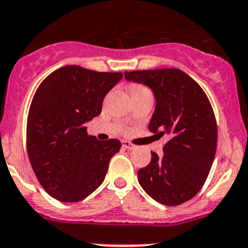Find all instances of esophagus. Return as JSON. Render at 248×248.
Listing matches in <instances>:
<instances>
[{
	"instance_id": "34e87169",
	"label": "esophagus",
	"mask_w": 248,
	"mask_h": 248,
	"mask_svg": "<svg viewBox=\"0 0 248 248\" xmlns=\"http://www.w3.org/2000/svg\"><path fill=\"white\" fill-rule=\"evenodd\" d=\"M123 146H124L126 149H135V144L130 143L129 141H123Z\"/></svg>"
}]
</instances>
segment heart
<instances>
[{
    "mask_svg": "<svg viewBox=\"0 0 248 248\" xmlns=\"http://www.w3.org/2000/svg\"><path fill=\"white\" fill-rule=\"evenodd\" d=\"M147 88L142 87V85H139V84H135L131 87V94L132 93H139V92H142V90H146Z\"/></svg>",
    "mask_w": 248,
    "mask_h": 248,
    "instance_id": "obj_1",
    "label": "heart"
}]
</instances>
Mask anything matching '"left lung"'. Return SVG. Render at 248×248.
Wrapping results in <instances>:
<instances>
[{
    "instance_id": "8db88e82",
    "label": "left lung",
    "mask_w": 248,
    "mask_h": 248,
    "mask_svg": "<svg viewBox=\"0 0 248 248\" xmlns=\"http://www.w3.org/2000/svg\"><path fill=\"white\" fill-rule=\"evenodd\" d=\"M126 80L148 85L155 96V111L148 130L169 136L160 156L137 178L155 202L176 206L188 202L204 186L217 148V123L206 94L192 77L178 68L131 71Z\"/></svg>"
}]
</instances>
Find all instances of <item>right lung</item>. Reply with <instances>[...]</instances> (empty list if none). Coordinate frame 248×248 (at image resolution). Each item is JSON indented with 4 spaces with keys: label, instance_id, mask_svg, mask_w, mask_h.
Segmentation results:
<instances>
[{
    "label": "right lung",
    "instance_id": "1",
    "mask_svg": "<svg viewBox=\"0 0 248 248\" xmlns=\"http://www.w3.org/2000/svg\"><path fill=\"white\" fill-rule=\"evenodd\" d=\"M122 72H97L76 65L51 72L33 95L26 146L36 177L54 199L77 202L104 182L119 140L99 141L84 124L101 113L107 93Z\"/></svg>",
    "mask_w": 248,
    "mask_h": 248
}]
</instances>
